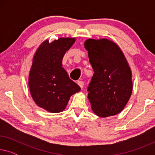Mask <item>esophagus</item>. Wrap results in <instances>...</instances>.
<instances>
[{
    "mask_svg": "<svg viewBox=\"0 0 155 155\" xmlns=\"http://www.w3.org/2000/svg\"><path fill=\"white\" fill-rule=\"evenodd\" d=\"M78 84L80 86V87L81 88V89L83 88V87H84V82H82V81H78Z\"/></svg>",
    "mask_w": 155,
    "mask_h": 155,
    "instance_id": "34e87169",
    "label": "esophagus"
}]
</instances>
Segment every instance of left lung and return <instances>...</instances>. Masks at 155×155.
Wrapping results in <instances>:
<instances>
[{
    "label": "left lung",
    "instance_id": "obj_1",
    "mask_svg": "<svg viewBox=\"0 0 155 155\" xmlns=\"http://www.w3.org/2000/svg\"><path fill=\"white\" fill-rule=\"evenodd\" d=\"M94 73L89 84L88 99L92 111L99 117L120 113L133 90L132 72L117 44L107 39L84 41Z\"/></svg>",
    "mask_w": 155,
    "mask_h": 155
}]
</instances>
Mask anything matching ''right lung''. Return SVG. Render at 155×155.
Masks as SVG:
<instances>
[{
  "label": "right lung",
  "instance_id": "obj_1",
  "mask_svg": "<svg viewBox=\"0 0 155 155\" xmlns=\"http://www.w3.org/2000/svg\"><path fill=\"white\" fill-rule=\"evenodd\" d=\"M75 41V38L69 37L51 43L45 40L34 55L29 74V91L34 101L51 113L63 111L72 95L80 90L62 67L63 56Z\"/></svg>",
  "mask_w": 155,
  "mask_h": 155
}]
</instances>
